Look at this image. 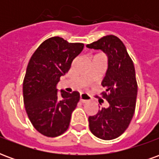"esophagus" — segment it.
Returning <instances> with one entry per match:
<instances>
[{
	"label": "esophagus",
	"mask_w": 159,
	"mask_h": 159,
	"mask_svg": "<svg viewBox=\"0 0 159 159\" xmlns=\"http://www.w3.org/2000/svg\"><path fill=\"white\" fill-rule=\"evenodd\" d=\"M91 100H92L91 97L89 94H87V93H83L80 94V101H82L83 103H85L87 101H90Z\"/></svg>",
	"instance_id": "1"
}]
</instances>
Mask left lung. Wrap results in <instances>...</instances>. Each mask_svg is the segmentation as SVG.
I'll list each match as a JSON object with an SVG mask.
<instances>
[{
  "mask_svg": "<svg viewBox=\"0 0 159 159\" xmlns=\"http://www.w3.org/2000/svg\"><path fill=\"white\" fill-rule=\"evenodd\" d=\"M87 48L100 49L108 58V67L102 81V96L109 103L94 116L89 117L90 131L102 140H112L127 129L133 118L137 96V82L132 59L117 36H104Z\"/></svg>",
  "mask_w": 159,
  "mask_h": 159,
  "instance_id": "obj_1",
  "label": "left lung"
}]
</instances>
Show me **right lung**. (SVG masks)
I'll return each instance as SVG.
<instances>
[{"mask_svg":"<svg viewBox=\"0 0 159 159\" xmlns=\"http://www.w3.org/2000/svg\"><path fill=\"white\" fill-rule=\"evenodd\" d=\"M83 47L53 36L42 42L30 59L23 83L24 103L34 128L45 136H59L69 128L80 94L59 93L57 84Z\"/></svg>","mask_w":159,"mask_h":159,"instance_id":"obj_1","label":"right lung"}]
</instances>
